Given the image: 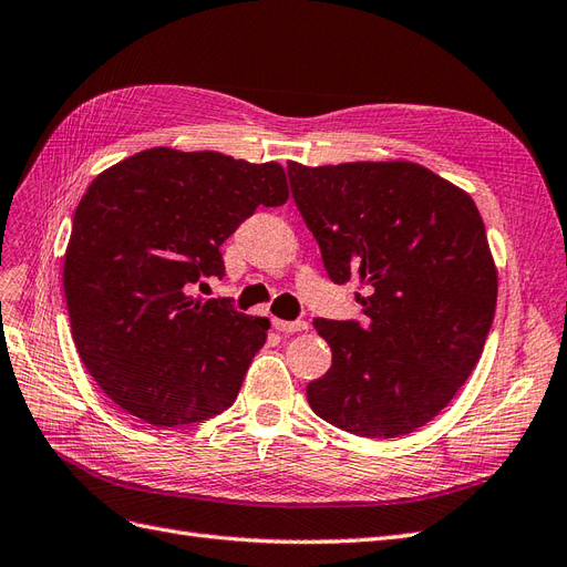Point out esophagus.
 Returning <instances> with one entry per match:
<instances>
[{"label": "esophagus", "mask_w": 567, "mask_h": 567, "mask_svg": "<svg viewBox=\"0 0 567 567\" xmlns=\"http://www.w3.org/2000/svg\"><path fill=\"white\" fill-rule=\"evenodd\" d=\"M272 328L280 330V332H303V330H309V322H306V320H280V318H272Z\"/></svg>", "instance_id": "1"}]
</instances>
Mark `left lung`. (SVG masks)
<instances>
[{
	"mask_svg": "<svg viewBox=\"0 0 567 567\" xmlns=\"http://www.w3.org/2000/svg\"><path fill=\"white\" fill-rule=\"evenodd\" d=\"M287 175L330 280L370 287L363 320H313L332 349L328 373L306 386L313 413L370 440L423 427L492 330L496 268L475 202L409 161H289Z\"/></svg>",
	"mask_w": 567,
	"mask_h": 567,
	"instance_id": "8db88e82",
	"label": "left lung"
}]
</instances>
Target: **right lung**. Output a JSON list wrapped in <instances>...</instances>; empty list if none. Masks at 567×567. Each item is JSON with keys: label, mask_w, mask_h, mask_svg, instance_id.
<instances>
[{"label": "right lung", "mask_w": 567, "mask_h": 567, "mask_svg": "<svg viewBox=\"0 0 567 567\" xmlns=\"http://www.w3.org/2000/svg\"><path fill=\"white\" fill-rule=\"evenodd\" d=\"M289 197L280 164L218 152H140L96 175L63 264L75 349L123 411L177 427L230 409L268 318L194 297L223 278L220 245L256 206Z\"/></svg>", "instance_id": "right-lung-1"}]
</instances>
